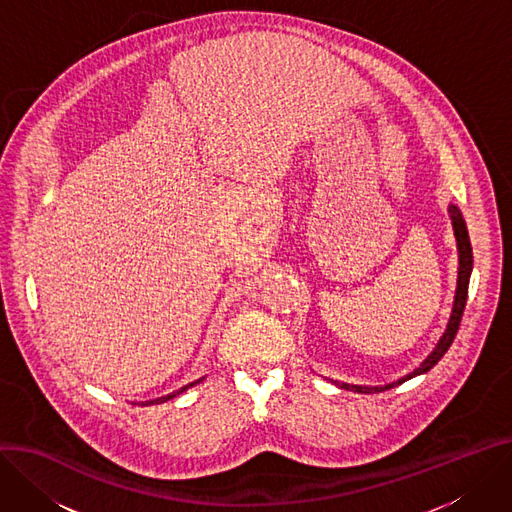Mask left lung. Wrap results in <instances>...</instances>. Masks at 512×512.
<instances>
[{"label":"left lung","mask_w":512,"mask_h":512,"mask_svg":"<svg viewBox=\"0 0 512 512\" xmlns=\"http://www.w3.org/2000/svg\"><path fill=\"white\" fill-rule=\"evenodd\" d=\"M449 216H451V224H453V235L457 241V259H459V267H457V288H455V298H453V308H451V316L447 322V329L443 331L441 339L437 341L435 349L421 361L416 369H412L410 374H406L404 378L384 384V386H357V384H347V382H339V380H331V384H335L341 390H351L357 394H376V392H386L394 386H400L416 376H423L427 374L429 369H433L439 359L447 353V349L451 347L457 329H459V322H461V314L463 308H466V300H468V286H470V275L474 269V255H472V245H470V235H468V226L466 220L461 216V210L455 204H449Z\"/></svg>","instance_id":"1"}]
</instances>
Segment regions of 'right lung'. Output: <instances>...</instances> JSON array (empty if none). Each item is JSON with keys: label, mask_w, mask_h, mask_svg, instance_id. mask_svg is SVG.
Masks as SVG:
<instances>
[{"label": "right lung", "mask_w": 512, "mask_h": 512, "mask_svg": "<svg viewBox=\"0 0 512 512\" xmlns=\"http://www.w3.org/2000/svg\"><path fill=\"white\" fill-rule=\"evenodd\" d=\"M204 378H206V376H202L200 380H194V382H190L188 386H183V388H179V390H175V392H171V394H167V396H161V398H155V400H147V402H138V404H143V406H151V404H163V402H167V400H171V398H175V396L183 394V392L188 390V388H192V386L200 384Z\"/></svg>", "instance_id": "add662e5"}]
</instances>
